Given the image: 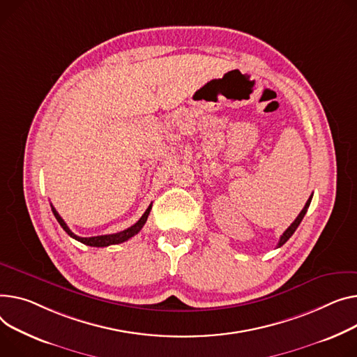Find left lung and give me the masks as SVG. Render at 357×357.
<instances>
[{"label": "left lung", "mask_w": 357, "mask_h": 357, "mask_svg": "<svg viewBox=\"0 0 357 357\" xmlns=\"http://www.w3.org/2000/svg\"><path fill=\"white\" fill-rule=\"evenodd\" d=\"M312 198H313V194H312V197L307 199V202H305V205H304V208L301 209V212L298 213V217L294 220V222L284 231V234L280 236V241H278V245L277 247H281L282 244H286L287 241H289V238L290 236L294 234V231L297 229V227L300 225V222L303 221V218H304V215H305V212H307V209H308V206H310V202H312Z\"/></svg>", "instance_id": "8db88e82"}]
</instances>
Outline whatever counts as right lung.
Here are the masks:
<instances>
[{
	"instance_id": "obj_1",
	"label": "right lung",
	"mask_w": 357,
	"mask_h": 357,
	"mask_svg": "<svg viewBox=\"0 0 357 357\" xmlns=\"http://www.w3.org/2000/svg\"><path fill=\"white\" fill-rule=\"evenodd\" d=\"M151 209H152V205L148 206V209L145 211L144 215L140 217V220H139L136 224H133L132 227H129L128 229H123V231H121V232L109 234V235H98V236H79V235H76L75 232L70 231V228L67 227V224L64 222V220L59 215V212H57L56 208L52 205V211H53V213H54L56 220H57L59 224L61 225V228L71 236V238H75V240H77V241H80V243H83V244H86V245H90V247H109V245H113V244H121V243H125V241L130 240L132 236H135V235L142 229V227L145 225V222H146V220H148V217H149Z\"/></svg>"
}]
</instances>
